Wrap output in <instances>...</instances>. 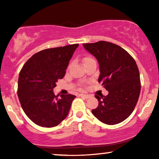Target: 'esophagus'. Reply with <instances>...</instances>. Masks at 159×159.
<instances>
[{
  "label": "esophagus",
  "instance_id": "1",
  "mask_svg": "<svg viewBox=\"0 0 159 159\" xmlns=\"http://www.w3.org/2000/svg\"><path fill=\"white\" fill-rule=\"evenodd\" d=\"M79 97H84V98H86V99H88V98L89 97V95H87V94H83V93H80V94H79Z\"/></svg>",
  "mask_w": 159,
  "mask_h": 159
}]
</instances>
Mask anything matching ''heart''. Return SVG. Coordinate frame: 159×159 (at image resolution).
<instances>
[{
  "mask_svg": "<svg viewBox=\"0 0 159 159\" xmlns=\"http://www.w3.org/2000/svg\"><path fill=\"white\" fill-rule=\"evenodd\" d=\"M93 60V58L92 57H91V56H86V57H85L84 58V60H83V61H84V63H85V62H89V61H90V60Z\"/></svg>",
  "mask_w": 159,
  "mask_h": 159,
  "instance_id": "b5f03b06",
  "label": "heart"
}]
</instances>
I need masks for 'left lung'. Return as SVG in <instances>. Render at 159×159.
<instances>
[{
    "label": "left lung",
    "mask_w": 159,
    "mask_h": 159,
    "mask_svg": "<svg viewBox=\"0 0 159 159\" xmlns=\"http://www.w3.org/2000/svg\"><path fill=\"white\" fill-rule=\"evenodd\" d=\"M85 49L97 58L100 75L98 81L108 95H95L99 101L92 114L103 123L116 125L133 112L140 93V73L134 58L111 42L99 41L84 44Z\"/></svg>",
    "instance_id": "1"
}]
</instances>
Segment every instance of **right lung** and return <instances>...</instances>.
<instances>
[{
	"mask_svg": "<svg viewBox=\"0 0 159 159\" xmlns=\"http://www.w3.org/2000/svg\"><path fill=\"white\" fill-rule=\"evenodd\" d=\"M79 44L48 48L33 55L22 67L17 94L26 116L41 127L59 125L68 115L75 96H55L52 89L66 75Z\"/></svg>",
	"mask_w": 159,
	"mask_h": 159,
	"instance_id": "add662e5",
	"label": "right lung"
}]
</instances>
